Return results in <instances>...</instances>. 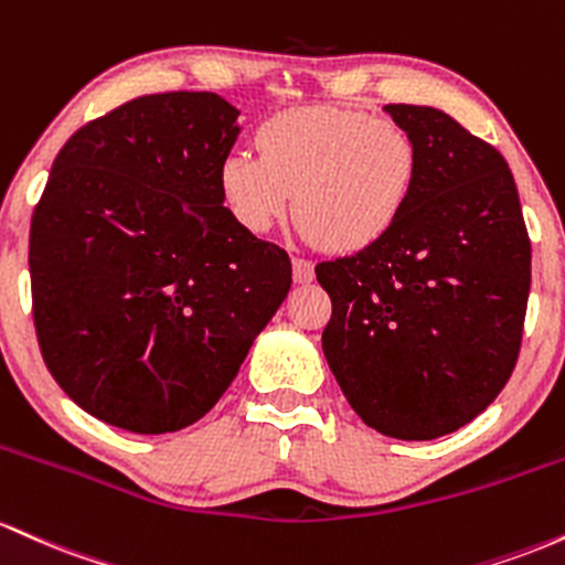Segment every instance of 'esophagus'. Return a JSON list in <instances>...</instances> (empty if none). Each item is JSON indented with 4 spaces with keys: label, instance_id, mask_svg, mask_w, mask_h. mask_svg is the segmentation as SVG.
<instances>
[{
    "label": "esophagus",
    "instance_id": "esophagus-1",
    "mask_svg": "<svg viewBox=\"0 0 565 565\" xmlns=\"http://www.w3.org/2000/svg\"><path fill=\"white\" fill-rule=\"evenodd\" d=\"M294 280L296 282L315 280V264L309 262V258H294Z\"/></svg>",
    "mask_w": 565,
    "mask_h": 565
}]
</instances>
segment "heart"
Masks as SVG:
<instances>
[{
  "mask_svg": "<svg viewBox=\"0 0 565 565\" xmlns=\"http://www.w3.org/2000/svg\"><path fill=\"white\" fill-rule=\"evenodd\" d=\"M256 146L258 154L237 149L218 168L237 224L264 234L294 202L301 237L339 253L365 250L390 234L419 170L401 125L333 106L275 114L258 128Z\"/></svg>",
  "mask_w": 565,
  "mask_h": 565,
  "instance_id": "1",
  "label": "heart"
}]
</instances>
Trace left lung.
<instances>
[{
  "label": "left lung",
  "instance_id": "1",
  "mask_svg": "<svg viewBox=\"0 0 565 565\" xmlns=\"http://www.w3.org/2000/svg\"><path fill=\"white\" fill-rule=\"evenodd\" d=\"M419 157L390 234L315 266L333 303L322 352L376 433L435 440L497 401L521 352L531 239L491 143L433 106H384Z\"/></svg>",
  "mask_w": 565,
  "mask_h": 565
}]
</instances>
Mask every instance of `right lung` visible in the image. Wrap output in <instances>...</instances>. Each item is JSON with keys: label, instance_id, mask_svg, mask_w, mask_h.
Masks as SVG:
<instances>
[{"label": "right lung", "instance_id": "1", "mask_svg": "<svg viewBox=\"0 0 565 565\" xmlns=\"http://www.w3.org/2000/svg\"><path fill=\"white\" fill-rule=\"evenodd\" d=\"M237 117L215 93L128 100L68 138L31 215L44 365L111 427L202 419L288 296V253L224 207Z\"/></svg>", "mask_w": 565, "mask_h": 565}]
</instances>
